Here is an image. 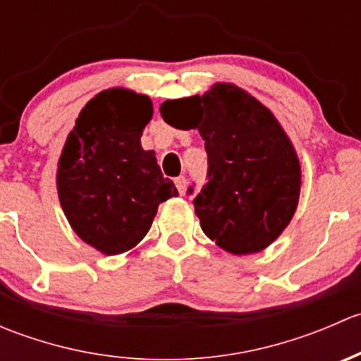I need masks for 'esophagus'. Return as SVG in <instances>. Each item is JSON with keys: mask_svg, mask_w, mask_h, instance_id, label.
I'll list each match as a JSON object with an SVG mask.
<instances>
[{"mask_svg": "<svg viewBox=\"0 0 361 361\" xmlns=\"http://www.w3.org/2000/svg\"><path fill=\"white\" fill-rule=\"evenodd\" d=\"M174 185H176V188L180 194H185V190H187V178L178 176L176 180H174Z\"/></svg>", "mask_w": 361, "mask_h": 361, "instance_id": "esophagus-1", "label": "esophagus"}]
</instances>
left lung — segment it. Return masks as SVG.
Masks as SVG:
<instances>
[{"label": "left lung", "mask_w": 361, "mask_h": 361, "mask_svg": "<svg viewBox=\"0 0 361 361\" xmlns=\"http://www.w3.org/2000/svg\"><path fill=\"white\" fill-rule=\"evenodd\" d=\"M198 111L194 124L180 113ZM169 126L199 129L207 154V183L195 194L204 234L234 255L267 248L292 220L300 194V164L271 110L232 83L204 96L166 101ZM194 187H188V195Z\"/></svg>", "instance_id": "8db88e82"}]
</instances>
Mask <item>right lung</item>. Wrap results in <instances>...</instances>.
I'll use <instances>...</instances> for the list:
<instances>
[{
	"instance_id": "obj_1",
	"label": "right lung",
	"mask_w": 361,
	"mask_h": 361,
	"mask_svg": "<svg viewBox=\"0 0 361 361\" xmlns=\"http://www.w3.org/2000/svg\"><path fill=\"white\" fill-rule=\"evenodd\" d=\"M154 115L150 97L108 89L85 104L69 133L57 192L73 231L104 255L134 248L160 202L178 195L141 134Z\"/></svg>"
}]
</instances>
